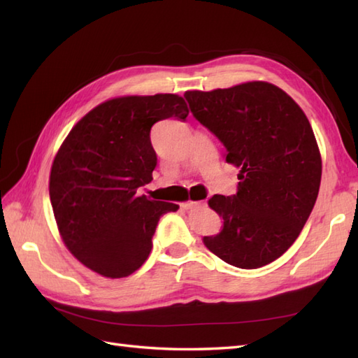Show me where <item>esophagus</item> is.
<instances>
[{
	"mask_svg": "<svg viewBox=\"0 0 358 358\" xmlns=\"http://www.w3.org/2000/svg\"><path fill=\"white\" fill-rule=\"evenodd\" d=\"M203 204L200 201H192V200H187L185 203H181V208L183 209H195V208H200Z\"/></svg>",
	"mask_w": 358,
	"mask_h": 358,
	"instance_id": "esophagus-1",
	"label": "esophagus"
}]
</instances>
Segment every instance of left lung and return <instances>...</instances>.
Returning <instances> with one entry per match:
<instances>
[{"label":"left lung","mask_w":358,"mask_h":358,"mask_svg":"<svg viewBox=\"0 0 358 358\" xmlns=\"http://www.w3.org/2000/svg\"><path fill=\"white\" fill-rule=\"evenodd\" d=\"M194 117L224 144L226 163L238 167V192L208 204L222 231L203 237L212 254L241 269L283 255L313 212L322 155L308 117L283 89L268 81L185 94Z\"/></svg>","instance_id":"8db88e82"}]
</instances>
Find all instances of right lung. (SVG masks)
I'll return each instance as SVG.
<instances>
[{"instance_id": "1", "label": "right lung", "mask_w": 358, "mask_h": 358, "mask_svg": "<svg viewBox=\"0 0 358 358\" xmlns=\"http://www.w3.org/2000/svg\"><path fill=\"white\" fill-rule=\"evenodd\" d=\"M187 115L177 94L110 98L59 146L49 177L53 215L66 248L90 271L123 278L146 262L159 217L178 209L138 194L157 166L150 127Z\"/></svg>"}]
</instances>
